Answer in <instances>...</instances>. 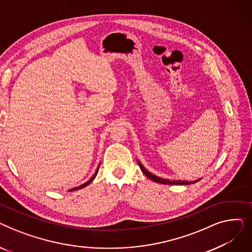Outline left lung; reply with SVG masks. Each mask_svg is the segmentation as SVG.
<instances>
[{"instance_id": "8db88e82", "label": "left lung", "mask_w": 252, "mask_h": 252, "mask_svg": "<svg viewBox=\"0 0 252 252\" xmlns=\"http://www.w3.org/2000/svg\"><path fill=\"white\" fill-rule=\"evenodd\" d=\"M138 164H139L141 170L143 171V174L145 176H147L153 182L159 183V184H164V185H191V184L199 182L201 180V179H198V180H195V181H192V182H189V181H171V180L163 179V178H160V177H157V176L153 175L152 173H150V171H148L146 168L143 166V164L140 162V160H138Z\"/></svg>"}]
</instances>
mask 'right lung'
Masks as SVG:
<instances>
[{"instance_id":"obj_1","label":"right lung","mask_w":252,"mask_h":252,"mask_svg":"<svg viewBox=\"0 0 252 252\" xmlns=\"http://www.w3.org/2000/svg\"><path fill=\"white\" fill-rule=\"evenodd\" d=\"M99 166H100V164L98 165V167H97V169H96V171H95V174L93 175V177L88 181V182H86L85 184H83V185H81V186H78V187H75V188H72V189H70V190H68V191H75V190H79V189H83V188H85L86 186H88L89 184H91L92 182H93V180H94L95 178H96V176H97V174H98V170H99Z\"/></svg>"}]
</instances>
